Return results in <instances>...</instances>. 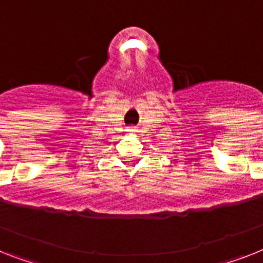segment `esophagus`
I'll use <instances>...</instances> for the list:
<instances>
[{
    "instance_id": "obj_1",
    "label": "esophagus",
    "mask_w": 263,
    "mask_h": 263,
    "mask_svg": "<svg viewBox=\"0 0 263 263\" xmlns=\"http://www.w3.org/2000/svg\"><path fill=\"white\" fill-rule=\"evenodd\" d=\"M128 132H135V128L129 127V128H128Z\"/></svg>"
}]
</instances>
